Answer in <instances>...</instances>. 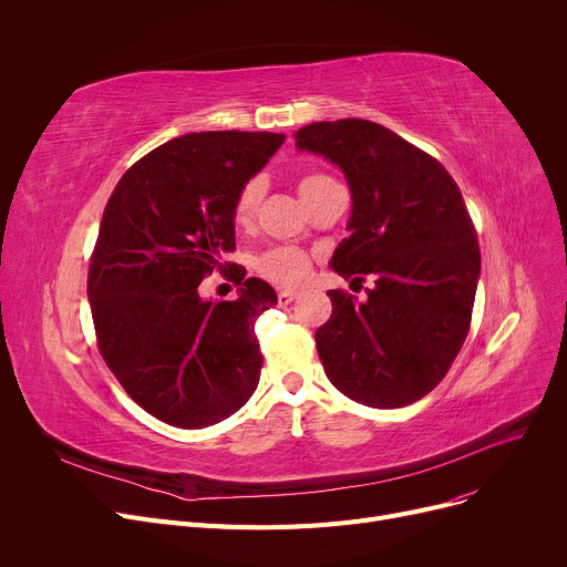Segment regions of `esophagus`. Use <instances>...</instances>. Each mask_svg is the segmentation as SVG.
Returning a JSON list of instances; mask_svg holds the SVG:
<instances>
[{"label":"esophagus","mask_w":567,"mask_h":567,"mask_svg":"<svg viewBox=\"0 0 567 567\" xmlns=\"http://www.w3.org/2000/svg\"><path fill=\"white\" fill-rule=\"evenodd\" d=\"M296 299V293L293 291H289V289H282L280 293H278V303L285 308V306H289L291 301Z\"/></svg>","instance_id":"obj_1"}]
</instances>
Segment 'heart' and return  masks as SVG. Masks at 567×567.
Returning a JSON list of instances; mask_svg holds the SVG:
<instances>
[{"mask_svg":"<svg viewBox=\"0 0 567 567\" xmlns=\"http://www.w3.org/2000/svg\"><path fill=\"white\" fill-rule=\"evenodd\" d=\"M329 184H333L331 176H326L321 172H308L299 178V193H301L303 202L310 204L321 193V188H326ZM261 193H264V186L259 178H250V182H246L244 188L238 190V195L234 199V208H231V218H234L236 227H246L252 223ZM255 266H257V274L261 278L271 280L276 285H282V287H299L312 274V259L308 257V252H303L299 248H291V246L266 250L264 255L257 257Z\"/></svg>","mask_w":567,"mask_h":567,"instance_id":"heart-1","label":"heart"}]
</instances>
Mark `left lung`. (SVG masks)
Masks as SVG:
<instances>
[{
    "label": "left lung",
    "mask_w": 567,
    "mask_h": 567,
    "mask_svg": "<svg viewBox=\"0 0 567 567\" xmlns=\"http://www.w3.org/2000/svg\"><path fill=\"white\" fill-rule=\"evenodd\" d=\"M293 140L351 190V234L331 268L374 278L365 301L329 291L333 315L315 333L323 372L353 402L406 406L451 370L471 326L481 248L462 193L439 161L365 118L317 122Z\"/></svg>",
    "instance_id": "8db88e82"
}]
</instances>
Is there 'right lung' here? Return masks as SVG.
Segmentation results:
<instances>
[{"instance_id":"add662e5","label":"right lung","mask_w":567,"mask_h":567,"mask_svg":"<svg viewBox=\"0 0 567 567\" xmlns=\"http://www.w3.org/2000/svg\"><path fill=\"white\" fill-rule=\"evenodd\" d=\"M282 133L204 131L140 158L114 188L89 264L99 349L124 391L154 419L199 430L241 409L259 383L255 319L276 289L231 266L234 301L197 287L234 250L238 190Z\"/></svg>"}]
</instances>
